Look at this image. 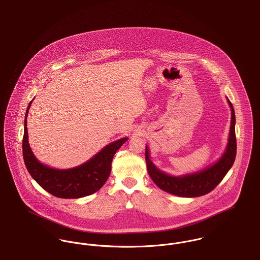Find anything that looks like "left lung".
<instances>
[{"label":"left lung","mask_w":260,"mask_h":260,"mask_svg":"<svg viewBox=\"0 0 260 260\" xmlns=\"http://www.w3.org/2000/svg\"><path fill=\"white\" fill-rule=\"evenodd\" d=\"M232 109V120L229 143L225 152L220 159L213 166L183 177L169 176L157 169L149 159L147 146L145 147V160L147 171L152 181L163 191L180 197H200L213 191L223 179L225 174L233 166L237 155V138H236V115L232 103L228 99Z\"/></svg>","instance_id":"1"}]
</instances>
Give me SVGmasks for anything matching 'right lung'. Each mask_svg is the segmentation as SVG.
Returning a JSON list of instances; mask_svg holds the SVG:
<instances>
[{
    "instance_id": "1",
    "label": "right lung",
    "mask_w": 260,
    "mask_h": 260,
    "mask_svg": "<svg viewBox=\"0 0 260 260\" xmlns=\"http://www.w3.org/2000/svg\"><path fill=\"white\" fill-rule=\"evenodd\" d=\"M30 104L31 102L27 107L24 118L22 155L25 167L31 177L45 191L62 199H77L97 192L111 173L115 153L127 139L124 138L110 143L92 159L78 167L66 170L50 168L41 164L35 157L28 144L26 117Z\"/></svg>"
}]
</instances>
